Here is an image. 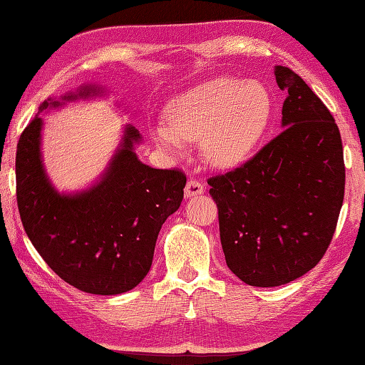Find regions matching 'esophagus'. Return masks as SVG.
Segmentation results:
<instances>
[{"mask_svg":"<svg viewBox=\"0 0 365 365\" xmlns=\"http://www.w3.org/2000/svg\"><path fill=\"white\" fill-rule=\"evenodd\" d=\"M204 192V185L196 180V178H190L187 187H185V197H192Z\"/></svg>","mask_w":365,"mask_h":365,"instance_id":"esophagus-1","label":"esophagus"}]
</instances>
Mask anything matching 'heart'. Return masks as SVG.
<instances>
[{"instance_id":"b5f03b06","label":"heart","mask_w":365,"mask_h":365,"mask_svg":"<svg viewBox=\"0 0 365 365\" xmlns=\"http://www.w3.org/2000/svg\"><path fill=\"white\" fill-rule=\"evenodd\" d=\"M168 125L153 126L163 148L180 152L183 140H199L204 156L230 166L252 152L270 117V96L258 82L217 77L175 98L168 107Z\"/></svg>"}]
</instances>
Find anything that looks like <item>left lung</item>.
<instances>
[{
    "mask_svg": "<svg viewBox=\"0 0 365 365\" xmlns=\"http://www.w3.org/2000/svg\"><path fill=\"white\" fill-rule=\"evenodd\" d=\"M287 91L284 130L239 168L210 177L227 267L270 288L309 272L323 258L345 195L344 147L323 101L294 71L275 68Z\"/></svg>",
    "mask_w": 365,
    "mask_h": 365,
    "instance_id": "left-lung-1",
    "label": "left lung"
}]
</instances>
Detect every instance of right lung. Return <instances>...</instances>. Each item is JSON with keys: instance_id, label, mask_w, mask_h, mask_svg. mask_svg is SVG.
<instances>
[{"instance_id": "obj_1", "label": "right lung", "mask_w": 365, "mask_h": 365, "mask_svg": "<svg viewBox=\"0 0 365 365\" xmlns=\"http://www.w3.org/2000/svg\"><path fill=\"white\" fill-rule=\"evenodd\" d=\"M91 91L85 87L78 96ZM48 106L58 103L44 101L39 112ZM41 126L36 115L20 134L16 156L17 205L31 244L77 289L110 296L138 287L152 267L163 223L180 207L187 175L142 164L133 152L140 135L126 126L101 182L78 195H60L41 161Z\"/></svg>"}]
</instances>
